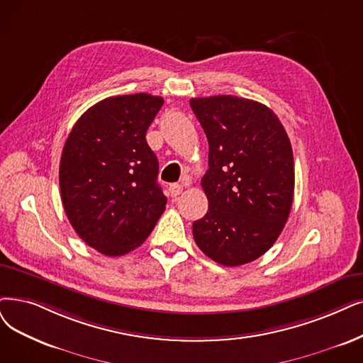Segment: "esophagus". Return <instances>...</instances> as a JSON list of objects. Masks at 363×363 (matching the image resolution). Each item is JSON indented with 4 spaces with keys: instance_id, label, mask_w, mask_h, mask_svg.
Instances as JSON below:
<instances>
[{
    "instance_id": "esophagus-1",
    "label": "esophagus",
    "mask_w": 363,
    "mask_h": 363,
    "mask_svg": "<svg viewBox=\"0 0 363 363\" xmlns=\"http://www.w3.org/2000/svg\"><path fill=\"white\" fill-rule=\"evenodd\" d=\"M182 192H183V186L182 184H171L169 186V194H171L172 198L179 196Z\"/></svg>"
}]
</instances>
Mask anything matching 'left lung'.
<instances>
[{"instance_id":"obj_1","label":"left lung","mask_w":363,"mask_h":363,"mask_svg":"<svg viewBox=\"0 0 363 363\" xmlns=\"http://www.w3.org/2000/svg\"><path fill=\"white\" fill-rule=\"evenodd\" d=\"M208 140L201 180L208 211L194 222L198 247L214 262L238 267L268 252L287 222L295 191L291 140L267 106L234 95L192 98Z\"/></svg>"}]
</instances>
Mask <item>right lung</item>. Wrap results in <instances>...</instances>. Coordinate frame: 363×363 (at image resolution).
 <instances>
[{
    "instance_id": "right-lung-1",
    "label": "right lung",
    "mask_w": 363,
    "mask_h": 363,
    "mask_svg": "<svg viewBox=\"0 0 363 363\" xmlns=\"http://www.w3.org/2000/svg\"><path fill=\"white\" fill-rule=\"evenodd\" d=\"M164 99L110 96L86 110L65 141L62 206L79 237L106 256H122L149 237L167 206L159 162L146 133Z\"/></svg>"
}]
</instances>
